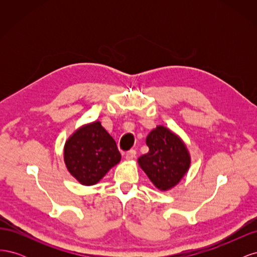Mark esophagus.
Masks as SVG:
<instances>
[{"mask_svg": "<svg viewBox=\"0 0 257 257\" xmlns=\"http://www.w3.org/2000/svg\"><path fill=\"white\" fill-rule=\"evenodd\" d=\"M124 157H125V160H127V161L134 160L136 158V151L135 150H130L125 154H124Z\"/></svg>", "mask_w": 257, "mask_h": 257, "instance_id": "obj_1", "label": "esophagus"}]
</instances>
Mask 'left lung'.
Listing matches in <instances>:
<instances>
[{"label": "left lung", "instance_id": "1", "mask_svg": "<svg viewBox=\"0 0 257 257\" xmlns=\"http://www.w3.org/2000/svg\"><path fill=\"white\" fill-rule=\"evenodd\" d=\"M149 152L138 159V165L162 192L172 190L189 172L191 154L181 137L164 125L153 128L146 138Z\"/></svg>", "mask_w": 257, "mask_h": 257}]
</instances>
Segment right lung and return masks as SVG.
<instances>
[{
    "label": "right lung",
    "mask_w": 257,
    "mask_h": 257,
    "mask_svg": "<svg viewBox=\"0 0 257 257\" xmlns=\"http://www.w3.org/2000/svg\"><path fill=\"white\" fill-rule=\"evenodd\" d=\"M65 166L82 185H94L121 161L114 139L99 121L83 124L67 138Z\"/></svg>",
    "instance_id": "obj_1"
}]
</instances>
